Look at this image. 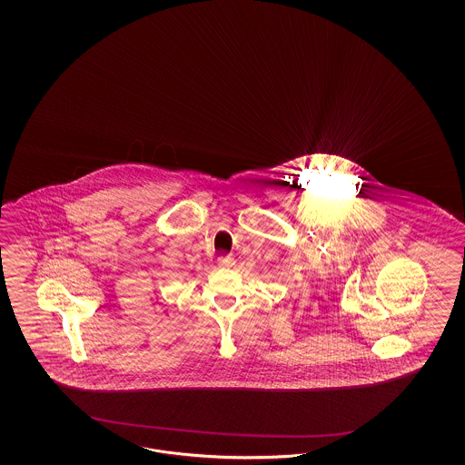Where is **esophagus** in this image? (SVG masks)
Listing matches in <instances>:
<instances>
[{
  "mask_svg": "<svg viewBox=\"0 0 465 465\" xmlns=\"http://www.w3.org/2000/svg\"><path fill=\"white\" fill-rule=\"evenodd\" d=\"M218 266H220V268L225 269L233 268V266H235V259H233L232 255H226V257H220V259H218Z\"/></svg>",
  "mask_w": 465,
  "mask_h": 465,
  "instance_id": "34e87169",
  "label": "esophagus"
}]
</instances>
